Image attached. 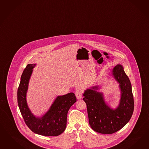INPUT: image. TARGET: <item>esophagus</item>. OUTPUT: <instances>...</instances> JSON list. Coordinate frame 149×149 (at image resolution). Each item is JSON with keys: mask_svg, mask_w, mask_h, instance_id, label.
<instances>
[{"mask_svg": "<svg viewBox=\"0 0 149 149\" xmlns=\"http://www.w3.org/2000/svg\"><path fill=\"white\" fill-rule=\"evenodd\" d=\"M82 91L81 89H77L75 92V95L77 97V99H81L82 98Z\"/></svg>", "mask_w": 149, "mask_h": 149, "instance_id": "esophagus-1", "label": "esophagus"}]
</instances>
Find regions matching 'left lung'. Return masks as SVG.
Wrapping results in <instances>:
<instances>
[{"instance_id":"obj_1","label":"left lung","mask_w":149,"mask_h":149,"mask_svg":"<svg viewBox=\"0 0 149 149\" xmlns=\"http://www.w3.org/2000/svg\"><path fill=\"white\" fill-rule=\"evenodd\" d=\"M111 74L120 89V102L116 109L106 103L103 93L97 91L99 86L87 89L84 93L89 124L94 131L102 134H112L122 129L130 120L134 109L131 84L123 65H116Z\"/></svg>"}]
</instances>
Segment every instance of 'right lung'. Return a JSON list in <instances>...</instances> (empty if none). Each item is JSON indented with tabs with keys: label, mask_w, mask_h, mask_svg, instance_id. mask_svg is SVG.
<instances>
[{
	"label": "right lung",
	"mask_w": 149,
	"mask_h": 149,
	"mask_svg": "<svg viewBox=\"0 0 149 149\" xmlns=\"http://www.w3.org/2000/svg\"><path fill=\"white\" fill-rule=\"evenodd\" d=\"M36 64H29L21 76L17 91V100L25 124L33 132L45 136H57L64 132L69 109L76 101L73 93L57 96L48 111L42 117L35 116L26 101L29 82Z\"/></svg>",
	"instance_id": "obj_1"
}]
</instances>
